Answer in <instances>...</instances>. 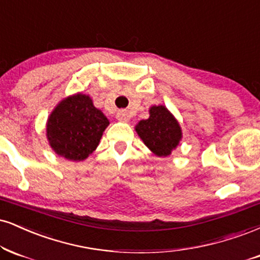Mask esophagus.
<instances>
[{
    "mask_svg": "<svg viewBox=\"0 0 260 260\" xmlns=\"http://www.w3.org/2000/svg\"><path fill=\"white\" fill-rule=\"evenodd\" d=\"M116 117H117L118 121H122V122L129 121V115L127 114L126 110H118L117 114H116Z\"/></svg>",
    "mask_w": 260,
    "mask_h": 260,
    "instance_id": "34e87169",
    "label": "esophagus"
}]
</instances>
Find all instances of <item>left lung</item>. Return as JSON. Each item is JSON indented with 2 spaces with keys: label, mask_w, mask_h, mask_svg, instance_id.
<instances>
[{
  "label": "left lung",
  "mask_w": 260,
  "mask_h": 260,
  "mask_svg": "<svg viewBox=\"0 0 260 260\" xmlns=\"http://www.w3.org/2000/svg\"><path fill=\"white\" fill-rule=\"evenodd\" d=\"M139 137L157 156H168L179 143L181 131L176 118L165 106H152L150 117L136 127Z\"/></svg>",
  "instance_id": "8db88e82"
}]
</instances>
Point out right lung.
<instances>
[{
	"instance_id": "1",
	"label": "right lung",
	"mask_w": 260,
	"mask_h": 260,
	"mask_svg": "<svg viewBox=\"0 0 260 260\" xmlns=\"http://www.w3.org/2000/svg\"><path fill=\"white\" fill-rule=\"evenodd\" d=\"M109 120L94 108L88 95L69 96L52 112L47 137L58 155L71 161H82L94 151L108 127Z\"/></svg>"
}]
</instances>
